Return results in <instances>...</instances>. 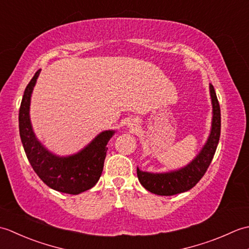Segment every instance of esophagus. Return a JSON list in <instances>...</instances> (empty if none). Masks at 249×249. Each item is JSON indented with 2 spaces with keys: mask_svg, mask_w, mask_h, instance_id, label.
Here are the masks:
<instances>
[{
  "mask_svg": "<svg viewBox=\"0 0 249 249\" xmlns=\"http://www.w3.org/2000/svg\"><path fill=\"white\" fill-rule=\"evenodd\" d=\"M137 126H138V122H137V121L131 120L130 122H128V127L135 128V127H137Z\"/></svg>",
  "mask_w": 249,
  "mask_h": 249,
  "instance_id": "1",
  "label": "esophagus"
}]
</instances>
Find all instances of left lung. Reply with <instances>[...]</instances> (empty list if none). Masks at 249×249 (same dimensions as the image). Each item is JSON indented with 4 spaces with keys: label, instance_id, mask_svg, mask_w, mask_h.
<instances>
[{
    "label": "left lung",
    "instance_id": "left-lung-1",
    "mask_svg": "<svg viewBox=\"0 0 249 249\" xmlns=\"http://www.w3.org/2000/svg\"><path fill=\"white\" fill-rule=\"evenodd\" d=\"M210 94L213 106L212 128L202 150L187 166L176 171L151 173L137 168V176L142 186L149 192L160 196H172L192 189L208 170L212 161L220 137V107L215 89L210 84Z\"/></svg>",
    "mask_w": 249,
    "mask_h": 249
}]
</instances>
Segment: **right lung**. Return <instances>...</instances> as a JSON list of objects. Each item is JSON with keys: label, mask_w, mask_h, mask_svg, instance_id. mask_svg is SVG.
Returning a JSON list of instances; mask_svg holds the SVG:
<instances>
[{"label": "right lung", "mask_w": 249, "mask_h": 249, "mask_svg": "<svg viewBox=\"0 0 249 249\" xmlns=\"http://www.w3.org/2000/svg\"><path fill=\"white\" fill-rule=\"evenodd\" d=\"M40 70L35 72L24 89L19 110V131L26 157L37 176L57 192L78 195L92 188L102 176L107 143L114 130L97 135L77 154L61 157L48 151L37 140L30 120L31 96Z\"/></svg>", "instance_id": "right-lung-1"}]
</instances>
